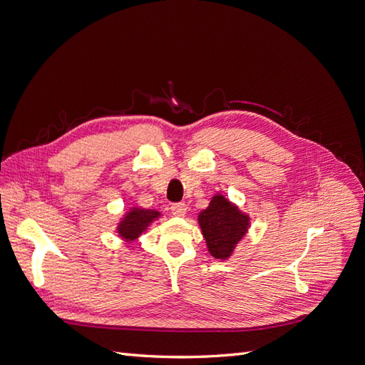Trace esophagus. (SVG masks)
Instances as JSON below:
<instances>
[{
	"label": "esophagus",
	"mask_w": 365,
	"mask_h": 365,
	"mask_svg": "<svg viewBox=\"0 0 365 365\" xmlns=\"http://www.w3.org/2000/svg\"><path fill=\"white\" fill-rule=\"evenodd\" d=\"M170 212L173 216L176 217H184L187 215V205L184 202H178V204H173L170 207Z\"/></svg>",
	"instance_id": "obj_1"
}]
</instances>
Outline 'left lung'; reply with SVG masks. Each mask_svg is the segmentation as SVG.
Masks as SVG:
<instances>
[{
	"mask_svg": "<svg viewBox=\"0 0 365 365\" xmlns=\"http://www.w3.org/2000/svg\"><path fill=\"white\" fill-rule=\"evenodd\" d=\"M197 224L212 257L227 260L247 236L251 217L222 193H216L197 216Z\"/></svg>",
	"mask_w": 365,
	"mask_h": 365,
	"instance_id": "1",
	"label": "left lung"
}]
</instances>
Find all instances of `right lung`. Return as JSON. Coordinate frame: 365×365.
Here are the masks:
<instances>
[{
  "label": "right lung",
  "instance_id": "1",
  "mask_svg": "<svg viewBox=\"0 0 365 365\" xmlns=\"http://www.w3.org/2000/svg\"><path fill=\"white\" fill-rule=\"evenodd\" d=\"M161 216L163 213L158 212V210L132 205L128 208V212L120 217L115 231L121 240L126 242V244H132V242L137 240Z\"/></svg>",
  "mask_w": 365,
  "mask_h": 365
}]
</instances>
